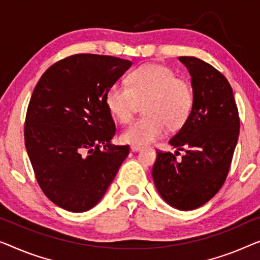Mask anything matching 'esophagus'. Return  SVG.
Listing matches in <instances>:
<instances>
[{
    "label": "esophagus",
    "mask_w": 260,
    "mask_h": 260,
    "mask_svg": "<svg viewBox=\"0 0 260 260\" xmlns=\"http://www.w3.org/2000/svg\"><path fill=\"white\" fill-rule=\"evenodd\" d=\"M131 149H132V151H133V152H139V151H141L142 147H140V146L132 145V146H131Z\"/></svg>",
    "instance_id": "1"
}]
</instances>
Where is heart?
Masks as SVG:
<instances>
[{"instance_id": "obj_1", "label": "heart", "mask_w": 260, "mask_h": 260, "mask_svg": "<svg viewBox=\"0 0 260 260\" xmlns=\"http://www.w3.org/2000/svg\"><path fill=\"white\" fill-rule=\"evenodd\" d=\"M128 84L113 83L106 93V105L121 123H129L144 104V118L122 134L123 141L147 146L187 121L193 107V89L186 79L175 76L162 64H144L131 73Z\"/></svg>"}]
</instances>
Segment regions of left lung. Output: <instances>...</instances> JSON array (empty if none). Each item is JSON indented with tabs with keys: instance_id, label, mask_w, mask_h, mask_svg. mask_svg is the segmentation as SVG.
Here are the masks:
<instances>
[{
	"instance_id": "obj_1",
	"label": "left lung",
	"mask_w": 260,
	"mask_h": 260,
	"mask_svg": "<svg viewBox=\"0 0 260 260\" xmlns=\"http://www.w3.org/2000/svg\"><path fill=\"white\" fill-rule=\"evenodd\" d=\"M179 61L191 74L193 107L170 144L186 154L177 160L173 153L158 151L152 177L168 205L189 211L206 204L224 185L240 120L231 85L220 72L193 56Z\"/></svg>"
}]
</instances>
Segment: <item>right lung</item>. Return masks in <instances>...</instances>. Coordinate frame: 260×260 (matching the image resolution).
Wrapping results in <instances>:
<instances>
[{
    "label": "right lung",
    "mask_w": 260,
    "mask_h": 260,
    "mask_svg": "<svg viewBox=\"0 0 260 260\" xmlns=\"http://www.w3.org/2000/svg\"><path fill=\"white\" fill-rule=\"evenodd\" d=\"M132 62L75 54L39 80L29 101L24 144L42 192L58 207L85 212L107 191L129 146H115L106 93Z\"/></svg>",
    "instance_id": "right-lung-1"
}]
</instances>
